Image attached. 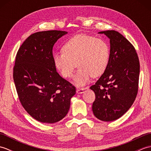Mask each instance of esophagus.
Wrapping results in <instances>:
<instances>
[{
    "instance_id": "34e87169",
    "label": "esophagus",
    "mask_w": 151,
    "mask_h": 151,
    "mask_svg": "<svg viewBox=\"0 0 151 151\" xmlns=\"http://www.w3.org/2000/svg\"><path fill=\"white\" fill-rule=\"evenodd\" d=\"M88 87H86V88H78L76 89V93H77L78 94H81L83 93L84 92L85 90L86 89H88Z\"/></svg>"
}]
</instances>
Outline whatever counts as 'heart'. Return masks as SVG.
<instances>
[{"mask_svg":"<svg viewBox=\"0 0 151 151\" xmlns=\"http://www.w3.org/2000/svg\"><path fill=\"white\" fill-rule=\"evenodd\" d=\"M110 58V48L105 41L87 34H78L64 43L62 52L54 54V63L64 78L74 77L76 86H83L91 77L101 76L106 70Z\"/></svg>","mask_w":151,"mask_h":151,"instance_id":"1","label":"heart"}]
</instances>
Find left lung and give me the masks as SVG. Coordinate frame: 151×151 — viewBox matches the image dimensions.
I'll list each match as a JSON object with an SVG mask.
<instances>
[{"label":"left lung","mask_w":151,"mask_h":151,"mask_svg":"<svg viewBox=\"0 0 151 151\" xmlns=\"http://www.w3.org/2000/svg\"><path fill=\"white\" fill-rule=\"evenodd\" d=\"M99 34H104L110 39V58L106 70L90 87L95 94L92 110L99 120L112 121L126 113L135 101L139 62L134 46L118 32Z\"/></svg>","instance_id":"obj_1"}]
</instances>
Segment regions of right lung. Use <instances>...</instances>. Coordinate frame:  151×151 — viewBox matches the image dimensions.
Returning a JSON list of instances; mask_svg holds the SVG:
<instances>
[{"label":"right lung","mask_w":151,"mask_h":151,"mask_svg":"<svg viewBox=\"0 0 151 151\" xmlns=\"http://www.w3.org/2000/svg\"><path fill=\"white\" fill-rule=\"evenodd\" d=\"M65 31L48 30L30 35L19 48L14 81L22 106L35 119L45 123L62 120L68 113L76 89L56 72L52 48Z\"/></svg>","instance_id":"right-lung-1"}]
</instances>
